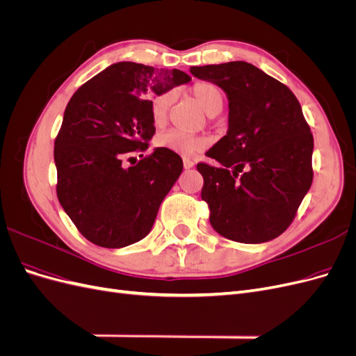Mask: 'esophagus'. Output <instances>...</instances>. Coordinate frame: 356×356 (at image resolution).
Wrapping results in <instances>:
<instances>
[{
  "label": "esophagus",
  "instance_id": "1",
  "mask_svg": "<svg viewBox=\"0 0 356 356\" xmlns=\"http://www.w3.org/2000/svg\"><path fill=\"white\" fill-rule=\"evenodd\" d=\"M193 166H195V161L190 159H184V169H191Z\"/></svg>",
  "mask_w": 356,
  "mask_h": 356
}]
</instances>
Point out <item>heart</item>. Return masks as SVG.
I'll list each match as a JSON object with an SVG mask.
<instances>
[{"label": "heart", "instance_id": "b5f03b06", "mask_svg": "<svg viewBox=\"0 0 356 356\" xmlns=\"http://www.w3.org/2000/svg\"><path fill=\"white\" fill-rule=\"evenodd\" d=\"M193 98L196 99L200 108L208 115L218 114L224 105V95L218 86L208 81H199L191 88ZM174 102V93L166 92L153 98L149 105V114H152V122L154 126H163L168 120L170 105ZM209 141L203 136H193L188 134H182L179 131H168L157 135L156 145L159 148L169 149V152L179 156H193L203 148H207Z\"/></svg>", "mask_w": 356, "mask_h": 356}]
</instances>
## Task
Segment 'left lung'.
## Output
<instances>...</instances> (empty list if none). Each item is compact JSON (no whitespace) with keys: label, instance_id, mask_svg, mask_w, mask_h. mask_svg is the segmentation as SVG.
I'll return each instance as SVG.
<instances>
[{"label":"left lung","instance_id":"1","mask_svg":"<svg viewBox=\"0 0 356 356\" xmlns=\"http://www.w3.org/2000/svg\"><path fill=\"white\" fill-rule=\"evenodd\" d=\"M190 72L217 84L229 99L227 135L207 152L220 166L197 165L212 229L242 243L277 238L314 178V136L300 102L285 84L243 60Z\"/></svg>","mask_w":356,"mask_h":356}]
</instances>
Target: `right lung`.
Returning a JSON list of instances; mask_svg holds the SVG:
<instances>
[{
	"mask_svg": "<svg viewBox=\"0 0 356 356\" xmlns=\"http://www.w3.org/2000/svg\"><path fill=\"white\" fill-rule=\"evenodd\" d=\"M179 70L117 62L72 95L55 141L58 199L92 243L123 248L144 239L160 203L182 172V160L165 148L126 168L144 152L156 127L149 96L190 83ZM134 159V157H131Z\"/></svg>",
	"mask_w": 356,
	"mask_h": 356,
	"instance_id": "1",
	"label": "right lung"
}]
</instances>
